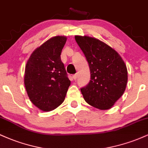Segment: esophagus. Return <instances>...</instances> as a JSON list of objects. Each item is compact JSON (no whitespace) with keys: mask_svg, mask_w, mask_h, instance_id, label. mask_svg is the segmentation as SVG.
<instances>
[{"mask_svg":"<svg viewBox=\"0 0 148 148\" xmlns=\"http://www.w3.org/2000/svg\"><path fill=\"white\" fill-rule=\"evenodd\" d=\"M78 77V74H74V75H73V79H74V80H76V79H77Z\"/></svg>","mask_w":148,"mask_h":148,"instance_id":"1","label":"esophagus"}]
</instances>
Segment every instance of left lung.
Listing matches in <instances>:
<instances>
[{
  "label": "left lung",
  "mask_w": 148,
  "mask_h": 148,
  "mask_svg": "<svg viewBox=\"0 0 148 148\" xmlns=\"http://www.w3.org/2000/svg\"><path fill=\"white\" fill-rule=\"evenodd\" d=\"M90 70L89 84L81 89L85 101L100 110L112 108L127 86V69L120 54L98 39L76 35Z\"/></svg>",
  "instance_id": "obj_1"
}]
</instances>
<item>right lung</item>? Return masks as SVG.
Listing matches in <instances>:
<instances>
[{"label":"right lung","mask_w":148,"mask_h":148,"mask_svg":"<svg viewBox=\"0 0 148 148\" xmlns=\"http://www.w3.org/2000/svg\"><path fill=\"white\" fill-rule=\"evenodd\" d=\"M66 36H55L33 51L25 67L24 85L31 102L42 111L64 101L71 81L60 59Z\"/></svg>","instance_id":"add662e5"}]
</instances>
